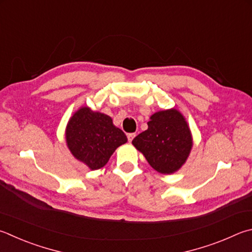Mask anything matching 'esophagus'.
<instances>
[{"label": "esophagus", "instance_id": "esophagus-1", "mask_svg": "<svg viewBox=\"0 0 252 252\" xmlns=\"http://www.w3.org/2000/svg\"><path fill=\"white\" fill-rule=\"evenodd\" d=\"M126 136H127V140H129V142H132V140L134 139L135 133H129V134H127Z\"/></svg>", "mask_w": 252, "mask_h": 252}]
</instances>
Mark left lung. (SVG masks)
Returning a JSON list of instances; mask_svg holds the SVG:
<instances>
[{"label":"left lung","instance_id":"left-lung-1","mask_svg":"<svg viewBox=\"0 0 252 252\" xmlns=\"http://www.w3.org/2000/svg\"><path fill=\"white\" fill-rule=\"evenodd\" d=\"M148 130L132 141L155 171L170 175L181 170L193 148V135L185 117L177 109L153 113Z\"/></svg>","mask_w":252,"mask_h":252}]
</instances>
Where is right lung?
I'll return each instance as SVG.
<instances>
[{
    "label": "right lung",
    "instance_id": "right-lung-1",
    "mask_svg": "<svg viewBox=\"0 0 252 252\" xmlns=\"http://www.w3.org/2000/svg\"><path fill=\"white\" fill-rule=\"evenodd\" d=\"M68 150L76 159L91 171L108 163L114 151L127 142L121 129L113 125L111 117L81 107L70 117L65 130Z\"/></svg>",
    "mask_w": 252,
    "mask_h": 252
}]
</instances>
